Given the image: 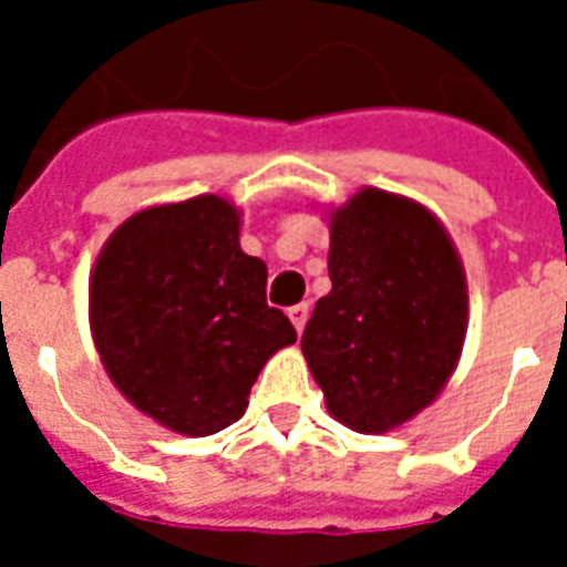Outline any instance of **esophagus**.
Segmentation results:
<instances>
[{
  "instance_id": "obj_1",
  "label": "esophagus",
  "mask_w": 567,
  "mask_h": 567,
  "mask_svg": "<svg viewBox=\"0 0 567 567\" xmlns=\"http://www.w3.org/2000/svg\"><path fill=\"white\" fill-rule=\"evenodd\" d=\"M288 318H291L293 329H297V332H302V329H306V320H309V306H306V302H300V306H291V309H288Z\"/></svg>"
}]
</instances>
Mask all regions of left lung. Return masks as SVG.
I'll return each instance as SVG.
<instances>
[{"instance_id":"8db88e82","label":"left lung","mask_w":567,"mask_h":567,"mask_svg":"<svg viewBox=\"0 0 567 567\" xmlns=\"http://www.w3.org/2000/svg\"><path fill=\"white\" fill-rule=\"evenodd\" d=\"M329 279L302 332L332 417L396 430L441 394L467 332L465 267L439 217L362 188L329 214Z\"/></svg>"}]
</instances>
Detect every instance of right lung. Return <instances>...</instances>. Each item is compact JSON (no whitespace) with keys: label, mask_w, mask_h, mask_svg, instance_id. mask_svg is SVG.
<instances>
[{"label":"right lung","mask_w":567,"mask_h":567,"mask_svg":"<svg viewBox=\"0 0 567 567\" xmlns=\"http://www.w3.org/2000/svg\"><path fill=\"white\" fill-rule=\"evenodd\" d=\"M238 235L223 196L153 205L120 223L91 274L93 344L111 382L190 439L238 421L267 359L297 341L267 306V265Z\"/></svg>","instance_id":"right-lung-1"}]
</instances>
